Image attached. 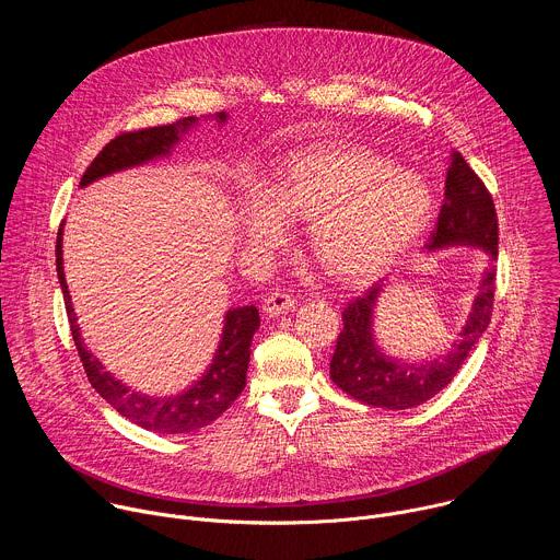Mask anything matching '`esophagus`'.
<instances>
[{"label":"esophagus","instance_id":"1","mask_svg":"<svg viewBox=\"0 0 560 560\" xmlns=\"http://www.w3.org/2000/svg\"><path fill=\"white\" fill-rule=\"evenodd\" d=\"M294 303H296V299H294L290 292H285V290H275V292H270L268 299L264 301V310H266L270 316H279V314L290 312V310L294 307Z\"/></svg>","mask_w":560,"mask_h":560}]
</instances>
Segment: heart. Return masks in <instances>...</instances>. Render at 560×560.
Wrapping results in <instances>:
<instances>
[{
  "instance_id": "heart-1",
  "label": "heart",
  "mask_w": 560,
  "mask_h": 560,
  "mask_svg": "<svg viewBox=\"0 0 560 560\" xmlns=\"http://www.w3.org/2000/svg\"><path fill=\"white\" fill-rule=\"evenodd\" d=\"M244 206L242 232L257 250L279 246L290 219H312L310 244L337 277L363 281L383 272L425 228L428 184L363 148L294 154L270 190Z\"/></svg>"
}]
</instances>
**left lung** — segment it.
Wrapping results in <instances>:
<instances>
[{"label":"left lung","instance_id":"1","mask_svg":"<svg viewBox=\"0 0 560 560\" xmlns=\"http://www.w3.org/2000/svg\"><path fill=\"white\" fill-rule=\"evenodd\" d=\"M450 246H474L488 253L490 266L483 272L471 312L460 330V339L450 352L423 363L389 359L374 341L372 322L381 283L352 299L343 310V330L330 361L332 381L357 401L385 410L417 408L439 394L460 370L471 348L490 326L494 305V281L499 259V221L492 195L467 166L460 152H452L445 179V199L439 221L430 232L428 250Z\"/></svg>","mask_w":560,"mask_h":560}]
</instances>
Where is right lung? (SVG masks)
<instances>
[{"instance_id": "1", "label": "right lung", "mask_w": 560, "mask_h": 560, "mask_svg": "<svg viewBox=\"0 0 560 560\" xmlns=\"http://www.w3.org/2000/svg\"><path fill=\"white\" fill-rule=\"evenodd\" d=\"M225 117H228L225 113L214 115L219 124H223ZM197 121H199L197 117H184L168 126H154V128L117 135L93 159V164L86 168L82 184L79 186H89L106 175H113L132 166H141L152 162L156 156L171 154L173 145L190 128H195ZM55 257H57V277L63 292L68 324H70V332H72V341L77 346L79 359L84 363L91 385L121 417H126L135 425L150 432L184 434V432H195L210 425L232 406L234 398L242 394V389L246 387V372L250 363V343L255 332L259 330V310L255 305L232 307L225 312L221 341L214 352V359L206 370V374L195 385H190L182 394L156 398V396L128 389L121 381H117L110 372H106L100 359L93 357L91 350L84 346L82 335H79L72 301L68 294L66 277H63L61 228L57 232Z\"/></svg>"}]
</instances>
